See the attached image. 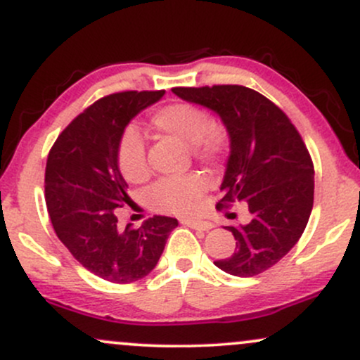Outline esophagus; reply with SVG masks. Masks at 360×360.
I'll return each mask as SVG.
<instances>
[{
  "instance_id": "34e87169",
  "label": "esophagus",
  "mask_w": 360,
  "mask_h": 360,
  "mask_svg": "<svg viewBox=\"0 0 360 360\" xmlns=\"http://www.w3.org/2000/svg\"><path fill=\"white\" fill-rule=\"evenodd\" d=\"M184 225L191 226V229L194 230H212L213 229V223L212 221H206V220H196V218H186V220H183Z\"/></svg>"
}]
</instances>
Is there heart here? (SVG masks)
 Here are the masks:
<instances>
[{
    "label": "heart",
    "mask_w": 360,
    "mask_h": 360,
    "mask_svg": "<svg viewBox=\"0 0 360 360\" xmlns=\"http://www.w3.org/2000/svg\"><path fill=\"white\" fill-rule=\"evenodd\" d=\"M152 127L159 134L181 140L193 147V154L201 162L217 166L226 154L229 135L220 123L210 120L203 108L176 103L160 108L152 117ZM117 166L128 183H143L150 174L146 143L135 128H128L117 147ZM208 189V181L201 174L164 177L148 191V200L162 212L186 214L196 212Z\"/></svg>",
    "instance_id": "heart-1"
}]
</instances>
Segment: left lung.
Returning a JSON list of instances; mask_svg holds the SVG:
<instances>
[{
  "label": "left lung",
  "mask_w": 360,
  "mask_h": 360,
  "mask_svg": "<svg viewBox=\"0 0 360 360\" xmlns=\"http://www.w3.org/2000/svg\"><path fill=\"white\" fill-rule=\"evenodd\" d=\"M172 93L220 117L230 155L217 208L243 201L250 213L245 225L229 226L237 249L214 266L238 278L271 269L296 245L311 214L315 169L303 139L283 110L245 86L174 88Z\"/></svg>",
  "instance_id": "8db88e82"
}]
</instances>
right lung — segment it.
<instances>
[{
    "label": "right lung",
    "instance_id": "right-lung-1",
    "mask_svg": "<svg viewBox=\"0 0 360 360\" xmlns=\"http://www.w3.org/2000/svg\"><path fill=\"white\" fill-rule=\"evenodd\" d=\"M166 91H125L101 98L65 127L47 157L45 201L59 240L98 278L117 284L139 281L159 262L171 217H155L140 229L118 226L117 210L130 203L117 166V147L130 120Z\"/></svg>",
    "mask_w": 360,
    "mask_h": 360
}]
</instances>
